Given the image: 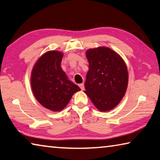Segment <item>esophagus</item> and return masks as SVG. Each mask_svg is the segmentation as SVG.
<instances>
[{
  "instance_id": "1",
  "label": "esophagus",
  "mask_w": 160,
  "mask_h": 160,
  "mask_svg": "<svg viewBox=\"0 0 160 160\" xmlns=\"http://www.w3.org/2000/svg\"><path fill=\"white\" fill-rule=\"evenodd\" d=\"M79 87L80 88V89L82 90H84V89H85V88H84V84L83 83H81V84H79Z\"/></svg>"
}]
</instances>
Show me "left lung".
Listing matches in <instances>:
<instances>
[{"instance_id":"8db88e82","label":"left lung","mask_w":160,"mask_h":160,"mask_svg":"<svg viewBox=\"0 0 160 160\" xmlns=\"http://www.w3.org/2000/svg\"><path fill=\"white\" fill-rule=\"evenodd\" d=\"M86 56L89 70L84 92L99 111L112 110L125 95L128 87L125 62L117 53L104 47L90 48Z\"/></svg>"}]
</instances>
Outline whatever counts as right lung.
<instances>
[{
  "label": "right lung",
  "instance_id": "add662e5",
  "mask_svg": "<svg viewBox=\"0 0 160 160\" xmlns=\"http://www.w3.org/2000/svg\"><path fill=\"white\" fill-rule=\"evenodd\" d=\"M63 54L50 51L39 58L32 69L31 85L35 97L43 107L59 112L68 104L73 94L80 90L68 80L61 68Z\"/></svg>",
  "mask_w": 160,
  "mask_h": 160
}]
</instances>
